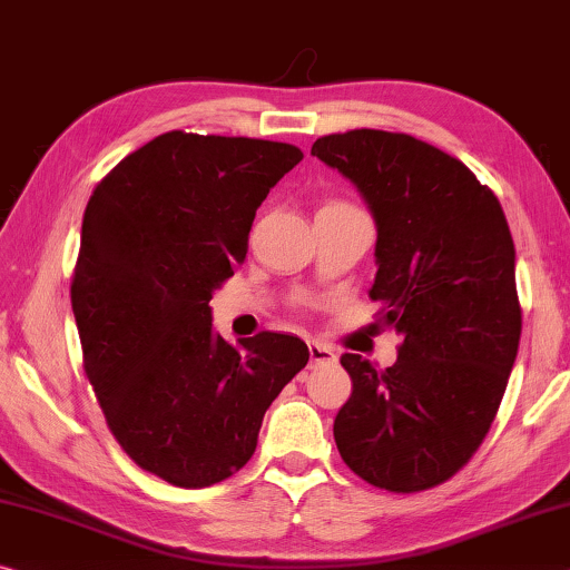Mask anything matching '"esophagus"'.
<instances>
[{
    "label": "esophagus",
    "instance_id": "obj_1",
    "mask_svg": "<svg viewBox=\"0 0 570 570\" xmlns=\"http://www.w3.org/2000/svg\"><path fill=\"white\" fill-rule=\"evenodd\" d=\"M337 363V355L330 347L320 345V342H309V365L317 367V365H332Z\"/></svg>",
    "mask_w": 570,
    "mask_h": 570
}]
</instances>
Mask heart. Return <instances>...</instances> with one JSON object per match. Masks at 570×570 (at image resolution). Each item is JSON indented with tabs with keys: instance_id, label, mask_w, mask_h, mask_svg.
I'll return each instance as SVG.
<instances>
[{
	"instance_id": "obj_1",
	"label": "heart",
	"mask_w": 570,
	"mask_h": 570,
	"mask_svg": "<svg viewBox=\"0 0 570 570\" xmlns=\"http://www.w3.org/2000/svg\"><path fill=\"white\" fill-rule=\"evenodd\" d=\"M330 205H342V203H330Z\"/></svg>"
}]
</instances>
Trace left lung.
<instances>
[{
	"instance_id": "obj_1",
	"label": "left lung",
	"mask_w": 570,
	"mask_h": 570,
	"mask_svg": "<svg viewBox=\"0 0 570 570\" xmlns=\"http://www.w3.org/2000/svg\"><path fill=\"white\" fill-rule=\"evenodd\" d=\"M312 155L347 177L373 213L370 299L403 337L383 373L342 355L352 395L334 419V441L365 482L429 490L482 444L518 357L522 317L508 218L472 169L409 134H330Z\"/></svg>"
}]
</instances>
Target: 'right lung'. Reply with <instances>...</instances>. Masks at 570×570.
Returning <instances> with one entry per match:
<instances>
[{"mask_svg":"<svg viewBox=\"0 0 570 570\" xmlns=\"http://www.w3.org/2000/svg\"><path fill=\"white\" fill-rule=\"evenodd\" d=\"M302 157L282 141L167 131L86 205L70 286L86 375L121 449L175 487L236 474L268 405L309 360L292 334L228 345L210 309L246 261L268 189Z\"/></svg>","mask_w":570,"mask_h":570,"instance_id":"obj_1","label":"right lung"}]
</instances>
